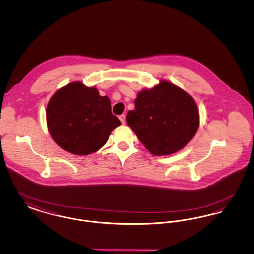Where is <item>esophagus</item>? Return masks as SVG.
<instances>
[{
    "mask_svg": "<svg viewBox=\"0 0 254 254\" xmlns=\"http://www.w3.org/2000/svg\"><path fill=\"white\" fill-rule=\"evenodd\" d=\"M119 119H120V121H121L122 124H125V123H126V115L122 114V115L119 116Z\"/></svg>",
    "mask_w": 254,
    "mask_h": 254,
    "instance_id": "34e87169",
    "label": "esophagus"
}]
</instances>
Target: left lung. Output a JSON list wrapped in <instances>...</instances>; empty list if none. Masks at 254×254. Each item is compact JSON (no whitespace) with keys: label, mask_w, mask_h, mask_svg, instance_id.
Instances as JSON below:
<instances>
[{"label":"left lung","mask_w":254,"mask_h":254,"mask_svg":"<svg viewBox=\"0 0 254 254\" xmlns=\"http://www.w3.org/2000/svg\"><path fill=\"white\" fill-rule=\"evenodd\" d=\"M134 104L135 109L127 112V123L154 155L177 152L198 129L199 110L193 98L167 80L142 89Z\"/></svg>","instance_id":"obj_1"}]
</instances>
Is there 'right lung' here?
<instances>
[{
  "mask_svg": "<svg viewBox=\"0 0 254 254\" xmlns=\"http://www.w3.org/2000/svg\"><path fill=\"white\" fill-rule=\"evenodd\" d=\"M47 124L51 137L64 150L88 155L105 145L121 122L112 114L109 97L101 96L95 86L72 82L50 98Z\"/></svg>",
  "mask_w": 254,
  "mask_h": 254,
  "instance_id": "1",
  "label": "right lung"
}]
</instances>
